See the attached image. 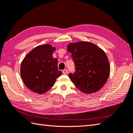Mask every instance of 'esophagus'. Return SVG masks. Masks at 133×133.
Returning a JSON list of instances; mask_svg holds the SVG:
<instances>
[{"instance_id": "1", "label": "esophagus", "mask_w": 133, "mask_h": 133, "mask_svg": "<svg viewBox=\"0 0 133 133\" xmlns=\"http://www.w3.org/2000/svg\"><path fill=\"white\" fill-rule=\"evenodd\" d=\"M62 72H63V73L64 74H67V72H68V71H67V69H64V70H63V71H62Z\"/></svg>"}]
</instances>
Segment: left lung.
I'll use <instances>...</instances> for the list:
<instances>
[{
  "label": "left lung",
  "instance_id": "8db88e82",
  "mask_svg": "<svg viewBox=\"0 0 133 133\" xmlns=\"http://www.w3.org/2000/svg\"><path fill=\"white\" fill-rule=\"evenodd\" d=\"M67 51L71 53L75 72L69 75L76 87L86 94L99 90L107 81L110 66L102 49L88 41L70 43Z\"/></svg>",
  "mask_w": 133,
  "mask_h": 133
}]
</instances>
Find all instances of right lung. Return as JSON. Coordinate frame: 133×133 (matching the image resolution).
<instances>
[{
	"label": "right lung",
	"instance_id": "right-lung-1",
	"mask_svg": "<svg viewBox=\"0 0 133 133\" xmlns=\"http://www.w3.org/2000/svg\"><path fill=\"white\" fill-rule=\"evenodd\" d=\"M55 49L50 44L38 45L23 59L21 77L26 87L33 92L38 94L46 92L62 75V72L58 68V59L52 56Z\"/></svg>",
	"mask_w": 133,
	"mask_h": 133
}]
</instances>
